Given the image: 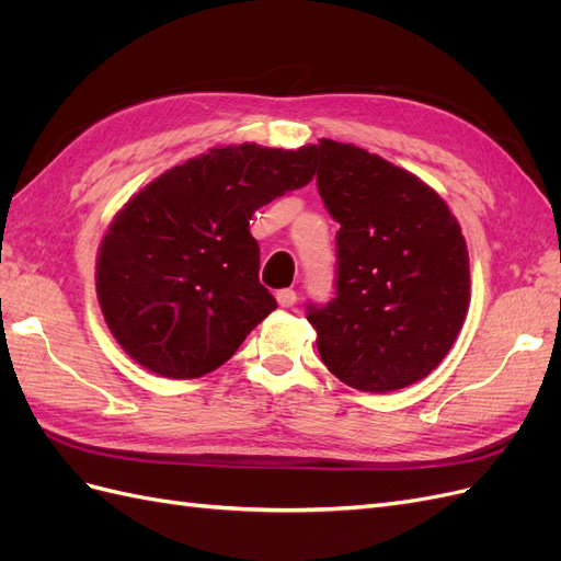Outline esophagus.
<instances>
[{"instance_id": "esophagus-1", "label": "esophagus", "mask_w": 561, "mask_h": 561, "mask_svg": "<svg viewBox=\"0 0 561 561\" xmlns=\"http://www.w3.org/2000/svg\"><path fill=\"white\" fill-rule=\"evenodd\" d=\"M276 301H278V307H283V309H293L297 304V293L295 290H278Z\"/></svg>"}]
</instances>
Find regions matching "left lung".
Segmentation results:
<instances>
[{
  "label": "left lung",
  "mask_w": 561,
  "mask_h": 561,
  "mask_svg": "<svg viewBox=\"0 0 561 561\" xmlns=\"http://www.w3.org/2000/svg\"><path fill=\"white\" fill-rule=\"evenodd\" d=\"M318 192L339 222L336 297L309 307L332 375L388 393L445 360L470 307L468 248L447 203L400 165L322 138Z\"/></svg>",
  "instance_id": "left-lung-1"
}]
</instances>
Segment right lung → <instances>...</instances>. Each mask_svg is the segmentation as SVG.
I'll use <instances>...</instances> for the list:
<instances>
[{"label":"right lung","mask_w":561,"mask_h":561,"mask_svg":"<svg viewBox=\"0 0 561 561\" xmlns=\"http://www.w3.org/2000/svg\"><path fill=\"white\" fill-rule=\"evenodd\" d=\"M316 175V145L213 147L161 173L114 215L95 293L116 344L165 379L225 365L276 309L260 283L254 210Z\"/></svg>","instance_id":"obj_1"}]
</instances>
